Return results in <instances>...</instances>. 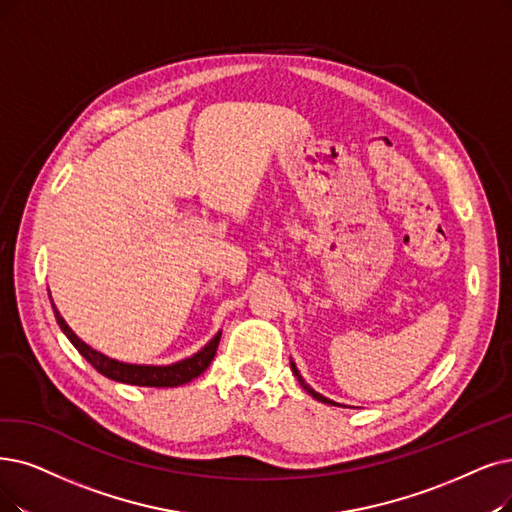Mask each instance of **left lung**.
Wrapping results in <instances>:
<instances>
[{
	"mask_svg": "<svg viewBox=\"0 0 512 512\" xmlns=\"http://www.w3.org/2000/svg\"><path fill=\"white\" fill-rule=\"evenodd\" d=\"M290 365H292V372H294V374H296V378H298V382H300V384H302V388H304V391H306V393H309V395H313V397H315V399H317V401H321V403H327V405H336V403H334V401H330V399H327V397H323V395H319V393H315V391H313V388H311V386H309V384H306V382H304V380H302V376H300V374H298V370H296V365H294V361H290Z\"/></svg>",
	"mask_w": 512,
	"mask_h": 512,
	"instance_id": "8db88e82",
	"label": "left lung"
}]
</instances>
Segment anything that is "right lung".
I'll use <instances>...</instances> for the list:
<instances>
[{"instance_id": "right-lung-1", "label": "right lung", "mask_w": 512, "mask_h": 512, "mask_svg": "<svg viewBox=\"0 0 512 512\" xmlns=\"http://www.w3.org/2000/svg\"><path fill=\"white\" fill-rule=\"evenodd\" d=\"M54 309V317L60 325V330L71 340V344L79 351V355L84 357L96 372H100L102 376H107L115 382H124V384H136V386H180L187 384L193 378H197L199 374H203L210 367L218 342H220V332L203 346L199 353H195L189 359H182L178 363L172 365H132V363H121L115 359H109L102 353L90 349V346L79 340L71 327L65 323V319L60 317V313L56 311V306L52 304Z\"/></svg>"}]
</instances>
